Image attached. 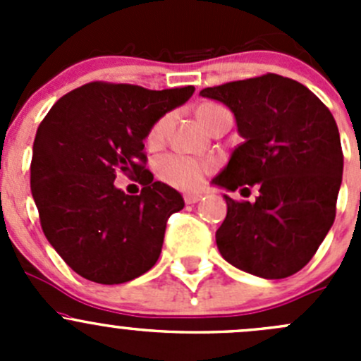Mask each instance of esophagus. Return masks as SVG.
Here are the masks:
<instances>
[{
  "label": "esophagus",
  "mask_w": 361,
  "mask_h": 361,
  "mask_svg": "<svg viewBox=\"0 0 361 361\" xmlns=\"http://www.w3.org/2000/svg\"><path fill=\"white\" fill-rule=\"evenodd\" d=\"M201 197H202V195H199V194H185V195H183L185 202H187V204H195V202H199V201H201Z\"/></svg>",
  "instance_id": "34e87169"
}]
</instances>
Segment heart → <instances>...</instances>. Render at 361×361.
<instances>
[{"instance_id": "b5f03b06", "label": "heart", "mask_w": 361, "mask_h": 361, "mask_svg": "<svg viewBox=\"0 0 361 361\" xmlns=\"http://www.w3.org/2000/svg\"><path fill=\"white\" fill-rule=\"evenodd\" d=\"M218 104L206 103L199 108V118H202L206 113L216 110ZM166 123L167 116L159 118L154 126L150 127L147 134V143L150 147H159L166 134ZM213 169V164L207 160H199L194 157H187V155L180 154H169L164 155L157 160V174L162 181H166L171 187L181 188V190H192L197 188L202 183L204 176Z\"/></svg>"}]
</instances>
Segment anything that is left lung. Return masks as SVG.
<instances>
[{"mask_svg":"<svg viewBox=\"0 0 361 361\" xmlns=\"http://www.w3.org/2000/svg\"><path fill=\"white\" fill-rule=\"evenodd\" d=\"M199 94L227 104L243 136L213 183L258 188L255 202L225 195L218 250L250 274L288 278L309 264L336 220L344 166L336 118L307 87L276 73Z\"/></svg>","mask_w":361,"mask_h":361,"instance_id":"obj_1","label":"left lung"}]
</instances>
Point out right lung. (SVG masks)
<instances>
[{
    "label": "right lung",
    "mask_w": 361,
    "mask_h": 361,
    "mask_svg": "<svg viewBox=\"0 0 361 361\" xmlns=\"http://www.w3.org/2000/svg\"><path fill=\"white\" fill-rule=\"evenodd\" d=\"M194 90L90 82L61 97L39 123L32 199L45 238L82 278L120 285L159 260L167 220L185 202L169 185L154 181L143 140ZM120 172L144 185L140 196L114 187Z\"/></svg>",
    "instance_id": "add662e5"
}]
</instances>
